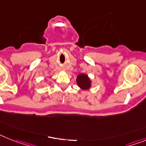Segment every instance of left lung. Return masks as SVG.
<instances>
[{"label":"left lung","instance_id":"left-lung-1","mask_svg":"<svg viewBox=\"0 0 146 146\" xmlns=\"http://www.w3.org/2000/svg\"><path fill=\"white\" fill-rule=\"evenodd\" d=\"M77 85L83 90H89L92 86V81L86 73H80L77 76Z\"/></svg>","mask_w":146,"mask_h":146}]
</instances>
